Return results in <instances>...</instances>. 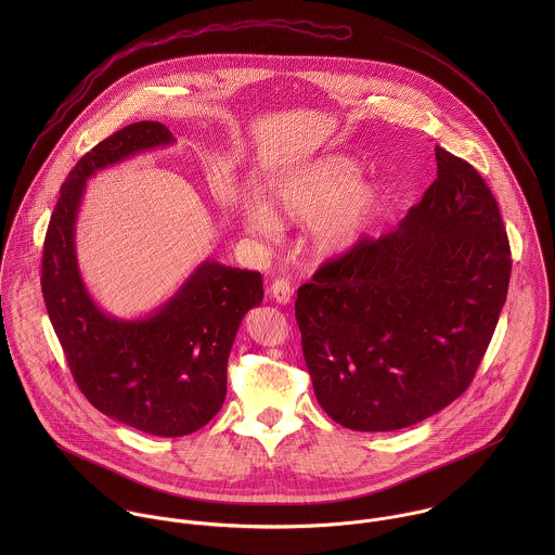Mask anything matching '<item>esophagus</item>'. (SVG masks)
I'll return each mask as SVG.
<instances>
[{
	"label": "esophagus",
	"instance_id": "1",
	"mask_svg": "<svg viewBox=\"0 0 555 555\" xmlns=\"http://www.w3.org/2000/svg\"><path fill=\"white\" fill-rule=\"evenodd\" d=\"M271 297H273L278 304H282V306L291 304V299H293V284H291L288 280H284V278H278V280L273 282V286H271Z\"/></svg>",
	"mask_w": 555,
	"mask_h": 555
}]
</instances>
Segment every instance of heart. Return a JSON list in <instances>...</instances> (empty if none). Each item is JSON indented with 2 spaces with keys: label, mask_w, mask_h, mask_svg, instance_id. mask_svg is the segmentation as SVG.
<instances>
[{
  "label": "heart",
  "mask_w": 555,
  "mask_h": 555,
  "mask_svg": "<svg viewBox=\"0 0 555 555\" xmlns=\"http://www.w3.org/2000/svg\"><path fill=\"white\" fill-rule=\"evenodd\" d=\"M361 175V164L350 156L306 162L267 188V205H247L243 224L262 241L282 237V220L310 224L318 254H344L363 237L383 205V188Z\"/></svg>",
  "instance_id": "b5f03b06"
}]
</instances>
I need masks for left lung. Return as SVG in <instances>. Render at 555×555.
<instances>
[{
  "label": "left lung",
  "instance_id": "obj_1",
  "mask_svg": "<svg viewBox=\"0 0 555 555\" xmlns=\"http://www.w3.org/2000/svg\"><path fill=\"white\" fill-rule=\"evenodd\" d=\"M438 177L396 231L326 260L295 317L322 410L354 431H393L462 396L511 280L498 203L470 166L436 147Z\"/></svg>",
  "mask_w": 555,
  "mask_h": 555
}]
</instances>
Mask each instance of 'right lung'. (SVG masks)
Masks as SVG:
<instances>
[{
  "instance_id": "right-lung-1",
  "label": "right lung",
  "mask_w": 555,
  "mask_h": 555,
  "mask_svg": "<svg viewBox=\"0 0 555 555\" xmlns=\"http://www.w3.org/2000/svg\"><path fill=\"white\" fill-rule=\"evenodd\" d=\"M159 121H139L85 154L62 185L42 251V295L80 393L102 414L139 431L177 438L207 425L227 397V365L247 310L262 301V278L201 262L150 317L102 312L77 262V216L85 183L130 156L172 145Z\"/></svg>"
}]
</instances>
